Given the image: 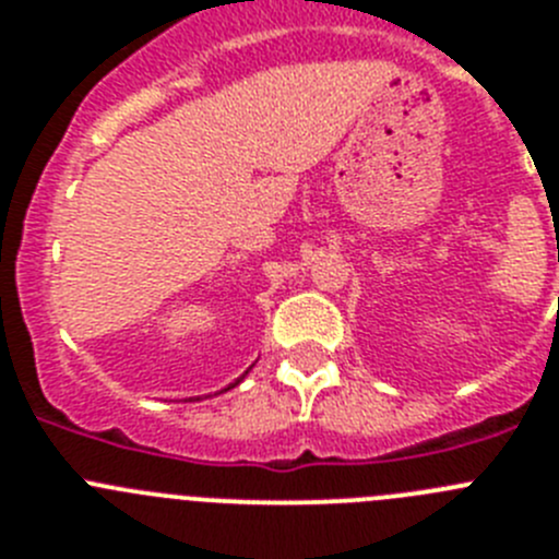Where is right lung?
<instances>
[{"label": "right lung", "mask_w": 559, "mask_h": 559, "mask_svg": "<svg viewBox=\"0 0 559 559\" xmlns=\"http://www.w3.org/2000/svg\"><path fill=\"white\" fill-rule=\"evenodd\" d=\"M246 374H249V369H246ZM237 383H240V378H237V380H235V383H231V386H229V389H235V386H237ZM224 392H226V389H224Z\"/></svg>", "instance_id": "add662e5"}]
</instances>
